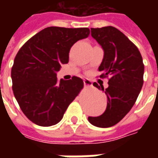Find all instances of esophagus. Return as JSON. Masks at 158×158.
<instances>
[{"mask_svg": "<svg viewBox=\"0 0 158 158\" xmlns=\"http://www.w3.org/2000/svg\"><path fill=\"white\" fill-rule=\"evenodd\" d=\"M84 85L85 86H92V82L88 79H84Z\"/></svg>", "mask_w": 158, "mask_h": 158, "instance_id": "1", "label": "esophagus"}]
</instances>
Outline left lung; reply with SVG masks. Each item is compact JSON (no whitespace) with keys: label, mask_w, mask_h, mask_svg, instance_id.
I'll list each match as a JSON object with an SVG mask.
<instances>
[{"label":"left lung","mask_w":158,"mask_h":158,"mask_svg":"<svg viewBox=\"0 0 158 158\" xmlns=\"http://www.w3.org/2000/svg\"><path fill=\"white\" fill-rule=\"evenodd\" d=\"M91 36L104 52L99 70L101 77L109 76L108 87L93 83L106 95L105 112L89 117V122L99 128H108L121 121L135 103L143 85L144 64L138 48L113 26L90 29Z\"/></svg>","instance_id":"8db88e82"}]
</instances>
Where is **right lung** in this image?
<instances>
[{
  "mask_svg": "<svg viewBox=\"0 0 158 158\" xmlns=\"http://www.w3.org/2000/svg\"><path fill=\"white\" fill-rule=\"evenodd\" d=\"M88 28H45L23 45L12 69V90L20 108L39 126L49 127L63 114L84 86L80 78L57 80L56 73L69 62V52L79 40L87 38Z\"/></svg>",
  "mask_w": 158,
  "mask_h": 158,
  "instance_id": "add662e5",
  "label": "right lung"
}]
</instances>
